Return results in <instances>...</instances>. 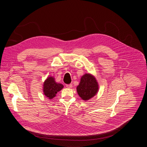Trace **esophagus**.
Masks as SVG:
<instances>
[{
    "instance_id": "1",
    "label": "esophagus",
    "mask_w": 147,
    "mask_h": 147,
    "mask_svg": "<svg viewBox=\"0 0 147 147\" xmlns=\"http://www.w3.org/2000/svg\"><path fill=\"white\" fill-rule=\"evenodd\" d=\"M65 85H66V86H67L68 88H72V84H66Z\"/></svg>"
}]
</instances>
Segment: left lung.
<instances>
[{
    "instance_id": "left-lung-1",
    "label": "left lung",
    "mask_w": 147,
    "mask_h": 147,
    "mask_svg": "<svg viewBox=\"0 0 147 147\" xmlns=\"http://www.w3.org/2000/svg\"><path fill=\"white\" fill-rule=\"evenodd\" d=\"M98 90V82L95 77L89 73H86L82 77L80 83L77 87L78 95L85 101L93 98Z\"/></svg>"
}]
</instances>
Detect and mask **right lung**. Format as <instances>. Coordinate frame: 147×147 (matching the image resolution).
Listing matches in <instances>:
<instances>
[{
	"label": "right lung",
	"mask_w": 147,
	"mask_h": 147,
	"mask_svg": "<svg viewBox=\"0 0 147 147\" xmlns=\"http://www.w3.org/2000/svg\"><path fill=\"white\" fill-rule=\"evenodd\" d=\"M63 86L62 84L56 83L54 77H49L43 83V94L49 99H52L58 92L63 89Z\"/></svg>",
	"instance_id": "obj_1"
}]
</instances>
